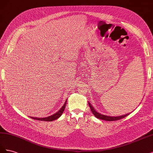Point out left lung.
Listing matches in <instances>:
<instances>
[{"label": "left lung", "mask_w": 153, "mask_h": 153, "mask_svg": "<svg viewBox=\"0 0 153 153\" xmlns=\"http://www.w3.org/2000/svg\"><path fill=\"white\" fill-rule=\"evenodd\" d=\"M89 103V107L91 110V112H92V114H93L94 115V116L98 118V119H102V120H105V121H117V120H119L121 119H123L125 117L128 116V115H129V114L130 113H128V114H124V115H120V116H117V117H112V116H109V115H103L101 114L99 112H97V111L94 109V108L92 106V105Z\"/></svg>", "instance_id": "obj_1"}]
</instances>
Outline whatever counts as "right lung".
Segmentation results:
<instances>
[{
    "label": "right lung",
    "mask_w": 153,
    "mask_h": 153,
    "mask_svg": "<svg viewBox=\"0 0 153 153\" xmlns=\"http://www.w3.org/2000/svg\"><path fill=\"white\" fill-rule=\"evenodd\" d=\"M66 103H67V100H66L65 103H64V105L61 108V109H60L58 111V112H57L56 113H55L54 114L50 115V116L46 117H42V118L34 117H30L32 118V119H33L38 120V121H54V120L57 119L58 118H59L61 116V115L62 114L63 112L64 111V109H65Z\"/></svg>",
    "instance_id": "1"
}]
</instances>
